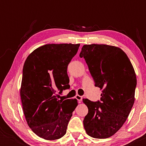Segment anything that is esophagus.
Listing matches in <instances>:
<instances>
[{
  "label": "esophagus",
  "instance_id": "obj_1",
  "mask_svg": "<svg viewBox=\"0 0 146 146\" xmlns=\"http://www.w3.org/2000/svg\"><path fill=\"white\" fill-rule=\"evenodd\" d=\"M76 100L79 102H80L82 100V96H80L78 94L76 95Z\"/></svg>",
  "mask_w": 146,
  "mask_h": 146
}]
</instances>
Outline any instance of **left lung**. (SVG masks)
Returning a JSON list of instances; mask_svg holds the SVG:
<instances>
[{"label":"left lung","instance_id":"8db88e82","mask_svg":"<svg viewBox=\"0 0 146 146\" xmlns=\"http://www.w3.org/2000/svg\"><path fill=\"white\" fill-rule=\"evenodd\" d=\"M80 57L85 59L95 86L102 90L100 101L83 99L88 108L84 127L90 136L108 138L121 128L132 108L137 84L134 69L126 54L113 46L84 45Z\"/></svg>","mask_w":146,"mask_h":146}]
</instances>
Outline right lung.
<instances>
[{
	"instance_id": "add662e5",
	"label": "right lung",
	"mask_w": 146,
	"mask_h": 146,
	"mask_svg": "<svg viewBox=\"0 0 146 146\" xmlns=\"http://www.w3.org/2000/svg\"><path fill=\"white\" fill-rule=\"evenodd\" d=\"M80 44H49L35 50L26 60L21 98L27 122L34 133L46 140L66 133L76 99H59L70 88L67 67Z\"/></svg>"
}]
</instances>
